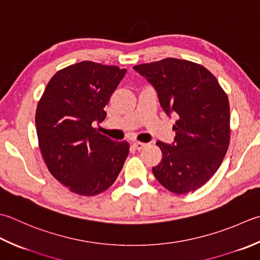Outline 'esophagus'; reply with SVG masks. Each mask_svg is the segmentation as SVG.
<instances>
[{"instance_id":"obj_1","label":"esophagus","mask_w":260,"mask_h":260,"mask_svg":"<svg viewBox=\"0 0 260 260\" xmlns=\"http://www.w3.org/2000/svg\"><path fill=\"white\" fill-rule=\"evenodd\" d=\"M145 143H142V142H134V143H133V147H134V149L135 150H142V149H144V147H145Z\"/></svg>"}]
</instances>
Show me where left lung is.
Masks as SVG:
<instances>
[{
	"mask_svg": "<svg viewBox=\"0 0 260 260\" xmlns=\"http://www.w3.org/2000/svg\"><path fill=\"white\" fill-rule=\"evenodd\" d=\"M154 86L165 113L175 114V142H156L157 181L175 194L205 185L220 168L230 143V106L214 75L186 59L165 58L133 68Z\"/></svg>",
	"mask_w": 260,
	"mask_h": 260,
	"instance_id": "8db88e82",
	"label": "left lung"
}]
</instances>
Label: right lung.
<instances>
[{
	"label": "right lung",
	"instance_id": "add662e5",
	"mask_svg": "<svg viewBox=\"0 0 260 260\" xmlns=\"http://www.w3.org/2000/svg\"><path fill=\"white\" fill-rule=\"evenodd\" d=\"M126 74L115 65L83 60L56 73L36 110L39 149L50 174L81 196L114 184L129 152L128 142L110 140L92 126Z\"/></svg>",
	"mask_w": 260,
	"mask_h": 260
}]
</instances>
